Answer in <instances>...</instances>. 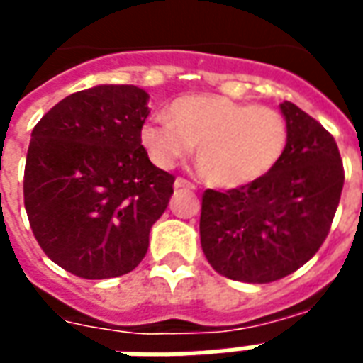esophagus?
I'll return each instance as SVG.
<instances>
[{"instance_id":"obj_1","label":"esophagus","mask_w":363,"mask_h":363,"mask_svg":"<svg viewBox=\"0 0 363 363\" xmlns=\"http://www.w3.org/2000/svg\"><path fill=\"white\" fill-rule=\"evenodd\" d=\"M174 189L177 190H194L196 186L192 184V182L184 181V179H177V181H174Z\"/></svg>"}]
</instances>
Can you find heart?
Masks as SVG:
<instances>
[{"mask_svg": "<svg viewBox=\"0 0 363 363\" xmlns=\"http://www.w3.org/2000/svg\"><path fill=\"white\" fill-rule=\"evenodd\" d=\"M140 144L160 169H173L198 144L203 177L219 189H240L277 167L289 146V127L273 107L192 94L174 99L165 117L146 121Z\"/></svg>", "mask_w": 363, "mask_h": 363, "instance_id": "heart-1", "label": "heart"}]
</instances>
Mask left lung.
I'll use <instances>...</instances> for the list:
<instances>
[{
	"label": "left lung",
	"instance_id": "1",
	"mask_svg": "<svg viewBox=\"0 0 363 363\" xmlns=\"http://www.w3.org/2000/svg\"><path fill=\"white\" fill-rule=\"evenodd\" d=\"M289 146L264 179L240 189L206 190L200 242L209 265L233 281L264 284L311 259L331 229L345 184L331 134L291 101L281 106Z\"/></svg>",
	"mask_w": 363,
	"mask_h": 363
}]
</instances>
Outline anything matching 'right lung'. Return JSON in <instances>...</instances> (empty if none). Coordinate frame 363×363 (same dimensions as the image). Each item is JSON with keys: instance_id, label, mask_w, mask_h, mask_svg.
I'll list each match as a JSON object with an SVG mask.
<instances>
[{"instance_id": "obj_1", "label": "right lung", "mask_w": 363, "mask_h": 363, "mask_svg": "<svg viewBox=\"0 0 363 363\" xmlns=\"http://www.w3.org/2000/svg\"><path fill=\"white\" fill-rule=\"evenodd\" d=\"M147 101L138 86H94L61 99L32 130L24 208L45 256L77 277L130 273L167 209L174 177L140 144Z\"/></svg>"}]
</instances>
